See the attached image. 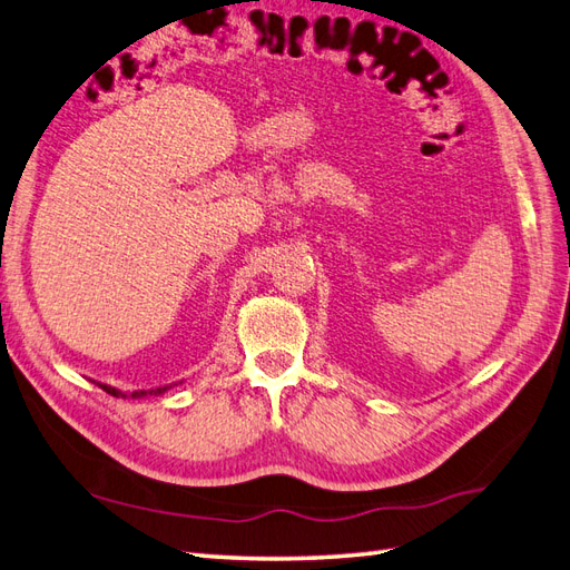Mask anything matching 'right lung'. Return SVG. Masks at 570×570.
Wrapping results in <instances>:
<instances>
[{"mask_svg": "<svg viewBox=\"0 0 570 570\" xmlns=\"http://www.w3.org/2000/svg\"><path fill=\"white\" fill-rule=\"evenodd\" d=\"M100 390H106L108 395H112V397H132V400H141V397H149V395H154V397H158V395H164V392H168V387L170 385H164V387H156V390H135V392H122V390H118V387H110V385H104V383H96Z\"/></svg>", "mask_w": 570, "mask_h": 570, "instance_id": "obj_1", "label": "right lung"}]
</instances>
